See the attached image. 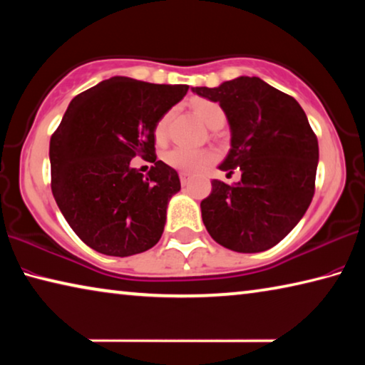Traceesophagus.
Returning <instances> with one entry per match:
<instances>
[{
    "label": "esophagus",
    "instance_id": "34e87169",
    "mask_svg": "<svg viewBox=\"0 0 365 365\" xmlns=\"http://www.w3.org/2000/svg\"><path fill=\"white\" fill-rule=\"evenodd\" d=\"M190 178H191V174H188V172H180L182 185H187L190 182Z\"/></svg>",
    "mask_w": 365,
    "mask_h": 365
}]
</instances>
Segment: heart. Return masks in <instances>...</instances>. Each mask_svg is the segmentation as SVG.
<instances>
[{"instance_id": "obj_1", "label": "heart", "mask_w": 365, "mask_h": 365, "mask_svg": "<svg viewBox=\"0 0 365 365\" xmlns=\"http://www.w3.org/2000/svg\"><path fill=\"white\" fill-rule=\"evenodd\" d=\"M193 109H195V114L197 115V119H200L202 123H206L209 128L215 125V123L220 122V120H225L224 110H222V108L219 106L217 103L201 100V101L195 103ZM170 117H172V113H168L158 120L156 127H154V137H156V140L160 141V140L165 138ZM163 159H164L165 164L170 165V168L177 169V170L196 172V170L205 168V165L209 163V159H211V154H209L205 150H191V148L175 146V148H172V150L165 153Z\"/></svg>"}]
</instances>
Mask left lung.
I'll list each match as a JSON object with an SVG mask.
<instances>
[{
    "mask_svg": "<svg viewBox=\"0 0 365 365\" xmlns=\"http://www.w3.org/2000/svg\"><path fill=\"white\" fill-rule=\"evenodd\" d=\"M191 91L219 103L227 115L230 151L219 169L242 172L233 185L212 180L211 195L201 201L209 235L237 252L272 248L302 219L314 196L319 143L306 113L259 77Z\"/></svg>",
    "mask_w": 365,
    "mask_h": 365,
    "instance_id": "obj_1",
    "label": "left lung"
}]
</instances>
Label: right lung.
I'll return each mask as SVG.
<instances>
[{"mask_svg": "<svg viewBox=\"0 0 365 365\" xmlns=\"http://www.w3.org/2000/svg\"><path fill=\"white\" fill-rule=\"evenodd\" d=\"M188 85L110 77L71 101L49 141L51 190L67 224L91 250L125 257L148 251L164 232L175 169L154 156V127ZM140 153L155 165L131 168Z\"/></svg>", "mask_w": 365, "mask_h": 365, "instance_id": "right-lung-1", "label": "right lung"}]
</instances>
